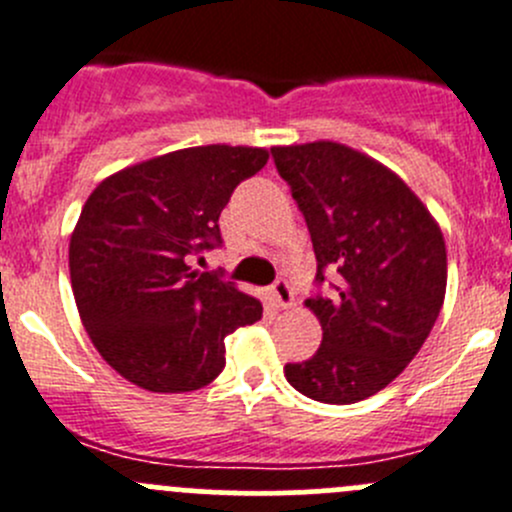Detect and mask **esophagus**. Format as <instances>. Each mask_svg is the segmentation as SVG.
Here are the masks:
<instances>
[{"label": "esophagus", "instance_id": "obj_1", "mask_svg": "<svg viewBox=\"0 0 512 512\" xmlns=\"http://www.w3.org/2000/svg\"><path fill=\"white\" fill-rule=\"evenodd\" d=\"M270 297L277 307H290L292 300H295V295H292V285L287 280H282V277L272 282Z\"/></svg>", "mask_w": 512, "mask_h": 512}]
</instances>
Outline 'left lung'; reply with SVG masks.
Returning a JSON list of instances; mask_svg holds the SVG:
<instances>
[{
  "instance_id": "left-lung-1",
  "label": "left lung",
  "mask_w": 512,
  "mask_h": 512,
  "mask_svg": "<svg viewBox=\"0 0 512 512\" xmlns=\"http://www.w3.org/2000/svg\"><path fill=\"white\" fill-rule=\"evenodd\" d=\"M272 160L310 230L317 272L307 307L322 325L315 355L287 362L285 377L317 403H357L428 340L448 282L443 232L398 175L350 147H272Z\"/></svg>"
}]
</instances>
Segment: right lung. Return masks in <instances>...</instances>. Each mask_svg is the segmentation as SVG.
Returning a JSON list of instances; mask_svg holds the SVG:
<instances>
[{
    "label": "right lung",
    "mask_w": 512,
    "mask_h": 512,
    "mask_svg": "<svg viewBox=\"0 0 512 512\" xmlns=\"http://www.w3.org/2000/svg\"><path fill=\"white\" fill-rule=\"evenodd\" d=\"M265 165L257 147H190L107 177L84 202L74 300L99 355L137 388H205L225 367V337L262 317L257 297L190 260L222 247V210Z\"/></svg>",
    "instance_id": "1"
}]
</instances>
